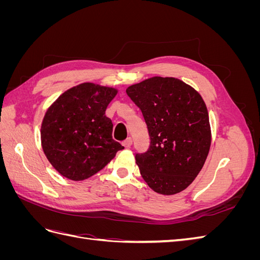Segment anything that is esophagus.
<instances>
[{
  "label": "esophagus",
  "mask_w": 260,
  "mask_h": 260,
  "mask_svg": "<svg viewBox=\"0 0 260 260\" xmlns=\"http://www.w3.org/2000/svg\"><path fill=\"white\" fill-rule=\"evenodd\" d=\"M122 145L124 146V147H130L131 145H132V139L131 138H128V139H125L123 142H122Z\"/></svg>",
  "instance_id": "obj_1"
}]
</instances>
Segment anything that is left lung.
Segmentation results:
<instances>
[{
    "instance_id": "obj_1",
    "label": "left lung",
    "mask_w": 260,
    "mask_h": 260,
    "mask_svg": "<svg viewBox=\"0 0 260 260\" xmlns=\"http://www.w3.org/2000/svg\"><path fill=\"white\" fill-rule=\"evenodd\" d=\"M143 114L151 144L136 155L141 176L156 193L177 194L198 177L211 132L205 102L176 78L153 77L125 90Z\"/></svg>"
}]
</instances>
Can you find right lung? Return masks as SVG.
<instances>
[{
  "instance_id": "1",
  "label": "right lung",
  "mask_w": 260,
  "mask_h": 260,
  "mask_svg": "<svg viewBox=\"0 0 260 260\" xmlns=\"http://www.w3.org/2000/svg\"><path fill=\"white\" fill-rule=\"evenodd\" d=\"M117 90L90 82L67 90L45 113L43 152L61 176L81 181L95 175L124 147L113 139L105 111Z\"/></svg>"
}]
</instances>
